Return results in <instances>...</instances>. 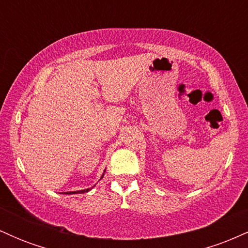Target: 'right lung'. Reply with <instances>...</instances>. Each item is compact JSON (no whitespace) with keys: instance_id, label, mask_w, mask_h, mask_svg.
<instances>
[{"instance_id":"right-lung-1","label":"right lung","mask_w":248,"mask_h":248,"mask_svg":"<svg viewBox=\"0 0 248 248\" xmlns=\"http://www.w3.org/2000/svg\"><path fill=\"white\" fill-rule=\"evenodd\" d=\"M102 177H104V175H102ZM90 190H91V187H90V189H86V190H81V191H72V192H64V193H66V195H71V193H84V192L90 191Z\"/></svg>"}]
</instances>
